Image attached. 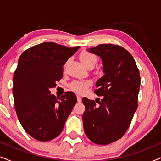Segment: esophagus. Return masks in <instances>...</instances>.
Segmentation results:
<instances>
[{
	"label": "esophagus",
	"mask_w": 161,
	"mask_h": 161,
	"mask_svg": "<svg viewBox=\"0 0 161 161\" xmlns=\"http://www.w3.org/2000/svg\"><path fill=\"white\" fill-rule=\"evenodd\" d=\"M77 100H78V103H81L82 102V99L79 95H77Z\"/></svg>",
	"instance_id": "esophagus-1"
}]
</instances>
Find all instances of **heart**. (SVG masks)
<instances>
[{"label":"heart","mask_w":161,"mask_h":161,"mask_svg":"<svg viewBox=\"0 0 161 161\" xmlns=\"http://www.w3.org/2000/svg\"><path fill=\"white\" fill-rule=\"evenodd\" d=\"M80 60L83 64H84L86 67L92 64H96L97 62V57L94 54L89 53L88 51H82L79 56ZM90 86L89 81H82V80H75L69 84V88L72 91L76 92V93H83L86 91Z\"/></svg>","instance_id":"1"}]
</instances>
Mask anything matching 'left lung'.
I'll return each instance as SVG.
<instances>
[{"label":"left lung","instance_id":"obj_1","mask_svg":"<svg viewBox=\"0 0 161 161\" xmlns=\"http://www.w3.org/2000/svg\"><path fill=\"white\" fill-rule=\"evenodd\" d=\"M88 51L100 57L105 75L96 83L94 93L103 96L99 105L82 99L83 128L92 142L106 145L122 138L129 128L138 107L139 70L132 55L121 46L102 44Z\"/></svg>","mask_w":161,"mask_h":161}]
</instances>
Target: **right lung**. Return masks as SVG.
Listing matches in <instances>:
<instances>
[{
  "instance_id": "right-lung-1",
  "label": "right lung",
  "mask_w": 161,
  "mask_h": 161,
  "mask_svg": "<svg viewBox=\"0 0 161 161\" xmlns=\"http://www.w3.org/2000/svg\"><path fill=\"white\" fill-rule=\"evenodd\" d=\"M47 42L21 54L13 78V96L18 119L27 133L40 142L56 138L77 102L67 92L60 98L50 89L63 76V66L79 49Z\"/></svg>"
}]
</instances>
